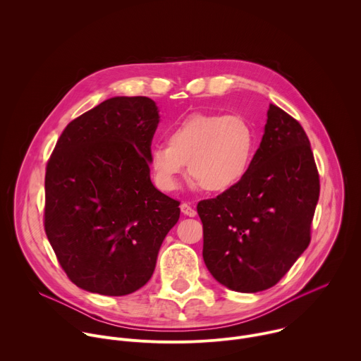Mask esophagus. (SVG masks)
Here are the masks:
<instances>
[{
	"label": "esophagus",
	"instance_id": "1",
	"mask_svg": "<svg viewBox=\"0 0 361 361\" xmlns=\"http://www.w3.org/2000/svg\"><path fill=\"white\" fill-rule=\"evenodd\" d=\"M180 209H181V213H183L184 216H187V217H195V216H197L195 209L191 207V205L187 204V202H183V204L180 205Z\"/></svg>",
	"mask_w": 361,
	"mask_h": 361
}]
</instances>
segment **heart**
<instances>
[{
    "label": "heart",
    "instance_id": "obj_1",
    "mask_svg": "<svg viewBox=\"0 0 361 361\" xmlns=\"http://www.w3.org/2000/svg\"><path fill=\"white\" fill-rule=\"evenodd\" d=\"M166 142L149 148V167L160 188L173 191L185 173L209 192H226L247 177L255 133L240 116L194 113L167 131Z\"/></svg>",
    "mask_w": 361,
    "mask_h": 361
}]
</instances>
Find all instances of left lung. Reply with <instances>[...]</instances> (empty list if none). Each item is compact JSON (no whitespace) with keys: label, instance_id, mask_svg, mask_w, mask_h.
I'll return each instance as SVG.
<instances>
[{"label":"left lung","instance_id":"left-lung-1","mask_svg":"<svg viewBox=\"0 0 361 361\" xmlns=\"http://www.w3.org/2000/svg\"><path fill=\"white\" fill-rule=\"evenodd\" d=\"M319 195V173L305 131L270 104L247 177L197 205L202 259L212 276L240 293L277 284L310 244Z\"/></svg>","mask_w":361,"mask_h":361}]
</instances>
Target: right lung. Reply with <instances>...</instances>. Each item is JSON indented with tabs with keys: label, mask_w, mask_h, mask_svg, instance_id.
<instances>
[{
	"label": "right lung",
	"mask_w": 361,
	"mask_h": 361,
	"mask_svg": "<svg viewBox=\"0 0 361 361\" xmlns=\"http://www.w3.org/2000/svg\"><path fill=\"white\" fill-rule=\"evenodd\" d=\"M160 123L148 97H113L71 121L45 173L44 227L68 279L102 295L141 288L180 219L149 178Z\"/></svg>",
	"instance_id": "obj_1"
}]
</instances>
